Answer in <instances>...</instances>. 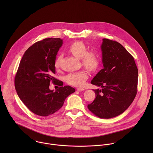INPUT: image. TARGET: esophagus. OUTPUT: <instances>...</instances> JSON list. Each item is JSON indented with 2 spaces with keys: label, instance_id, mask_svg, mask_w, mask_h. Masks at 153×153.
Listing matches in <instances>:
<instances>
[{
  "label": "esophagus",
  "instance_id": "obj_1",
  "mask_svg": "<svg viewBox=\"0 0 153 153\" xmlns=\"http://www.w3.org/2000/svg\"><path fill=\"white\" fill-rule=\"evenodd\" d=\"M77 90L78 91H84L85 90L83 88H81V87H79V88H77Z\"/></svg>",
  "mask_w": 153,
  "mask_h": 153
}]
</instances>
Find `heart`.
<instances>
[{
    "instance_id": "obj_1",
    "label": "heart",
    "mask_w": 153,
    "mask_h": 153,
    "mask_svg": "<svg viewBox=\"0 0 153 153\" xmlns=\"http://www.w3.org/2000/svg\"><path fill=\"white\" fill-rule=\"evenodd\" d=\"M68 50L73 55L78 59H82L83 66L90 70H95L99 66L100 63V56L96 50L88 51V49L82 42L77 41L70 45ZM61 56H59L55 60V67L59 68ZM88 74L85 70H80L72 72L66 76L65 79L67 83L74 86H82L88 79Z\"/></svg>"
}]
</instances>
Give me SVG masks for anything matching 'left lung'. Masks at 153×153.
Masks as SVG:
<instances>
[{
    "label": "left lung",
    "instance_id": "left-lung-1",
    "mask_svg": "<svg viewBox=\"0 0 153 153\" xmlns=\"http://www.w3.org/2000/svg\"><path fill=\"white\" fill-rule=\"evenodd\" d=\"M102 40L103 68L91 82L102 88L93 90L96 97L88 108L101 119H110L123 113L133 102L137 91L138 69L133 57L120 43Z\"/></svg>",
    "mask_w": 153,
    "mask_h": 153
}]
</instances>
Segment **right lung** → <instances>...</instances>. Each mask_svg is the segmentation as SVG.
Returning a JSON list of instances; mask_svg holds the SVG:
<instances>
[{
  "instance_id": "add662e5",
  "label": "right lung",
  "mask_w": 153,
  "mask_h": 153,
  "mask_svg": "<svg viewBox=\"0 0 153 153\" xmlns=\"http://www.w3.org/2000/svg\"><path fill=\"white\" fill-rule=\"evenodd\" d=\"M62 44L60 38L45 39L34 43L25 52L15 76L19 97L31 111L40 116L57 111L66 98L75 91L70 86H63L62 82L54 77L56 55ZM50 81H57L61 87L55 92L50 90Z\"/></svg>"
}]
</instances>
